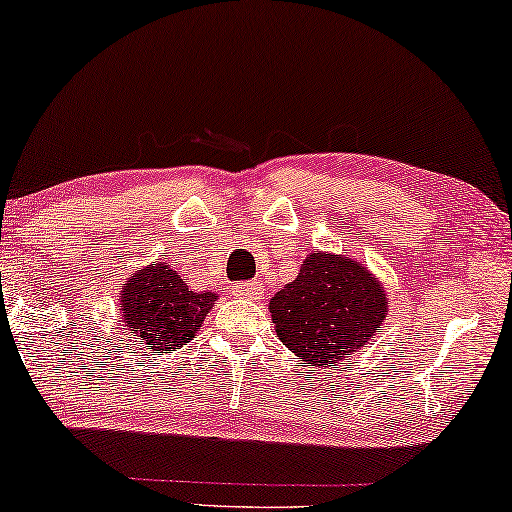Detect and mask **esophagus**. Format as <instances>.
I'll return each mask as SVG.
<instances>
[{"instance_id":"obj_1","label":"esophagus","mask_w":512,"mask_h":512,"mask_svg":"<svg viewBox=\"0 0 512 512\" xmlns=\"http://www.w3.org/2000/svg\"><path fill=\"white\" fill-rule=\"evenodd\" d=\"M235 293L244 300H261L263 286H261V282H242L235 286Z\"/></svg>"}]
</instances>
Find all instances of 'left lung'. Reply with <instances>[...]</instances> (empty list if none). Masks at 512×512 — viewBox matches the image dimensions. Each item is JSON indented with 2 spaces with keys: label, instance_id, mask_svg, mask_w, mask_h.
<instances>
[{
  "label": "left lung",
  "instance_id": "1",
  "mask_svg": "<svg viewBox=\"0 0 512 512\" xmlns=\"http://www.w3.org/2000/svg\"><path fill=\"white\" fill-rule=\"evenodd\" d=\"M387 312L389 298L377 277L338 254L307 256L298 277L270 300L277 338L317 368L368 345Z\"/></svg>",
  "mask_w": 512,
  "mask_h": 512
}]
</instances>
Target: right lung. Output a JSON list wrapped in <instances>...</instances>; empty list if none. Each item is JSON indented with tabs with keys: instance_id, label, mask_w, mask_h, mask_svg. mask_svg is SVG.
<instances>
[{
	"instance_id": "right-lung-1",
	"label": "right lung",
	"mask_w": 512,
	"mask_h": 512,
	"mask_svg": "<svg viewBox=\"0 0 512 512\" xmlns=\"http://www.w3.org/2000/svg\"><path fill=\"white\" fill-rule=\"evenodd\" d=\"M216 293H195L177 270L167 263H153L137 270L121 291L125 333L146 354L177 352L193 335L214 307Z\"/></svg>"
}]
</instances>
